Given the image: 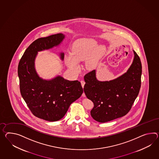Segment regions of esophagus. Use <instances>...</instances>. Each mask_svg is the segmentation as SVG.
<instances>
[{
  "instance_id": "1",
  "label": "esophagus",
  "mask_w": 159,
  "mask_h": 159,
  "mask_svg": "<svg viewBox=\"0 0 159 159\" xmlns=\"http://www.w3.org/2000/svg\"><path fill=\"white\" fill-rule=\"evenodd\" d=\"M80 82H81V85H82V87H84V84H85V81H84V80H81ZM83 97H85V94H84V93H83Z\"/></svg>"
}]
</instances>
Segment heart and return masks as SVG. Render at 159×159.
<instances>
[{"label": "heart", "mask_w": 159, "mask_h": 159, "mask_svg": "<svg viewBox=\"0 0 159 159\" xmlns=\"http://www.w3.org/2000/svg\"><path fill=\"white\" fill-rule=\"evenodd\" d=\"M105 51V47L97 45V42L94 39L79 40L73 43L71 54L65 55L64 61L70 69L76 71L79 69V62L86 60L87 68L93 70L97 66Z\"/></svg>", "instance_id": "1"}]
</instances>
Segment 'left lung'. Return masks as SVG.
I'll use <instances>...</instances> for the list:
<instances>
[{
	"label": "left lung",
	"instance_id": "obj_1",
	"mask_svg": "<svg viewBox=\"0 0 159 159\" xmlns=\"http://www.w3.org/2000/svg\"><path fill=\"white\" fill-rule=\"evenodd\" d=\"M126 73L110 81H101L93 70L84 76V92L93 103L91 116L105 123L127 114L132 108L141 87L142 65L138 54Z\"/></svg>",
	"mask_w": 159,
	"mask_h": 159
}]
</instances>
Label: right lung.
<instances>
[{"label": "right lung", "instance_id": "1", "mask_svg": "<svg viewBox=\"0 0 159 159\" xmlns=\"http://www.w3.org/2000/svg\"><path fill=\"white\" fill-rule=\"evenodd\" d=\"M64 37L58 33L36 39L24 52L18 67L20 91L24 101L34 116L50 122L62 118L70 104L83 93L78 80L70 81L60 76L47 80L36 72L34 61L38 52L57 46ZM60 56L63 60L64 53Z\"/></svg>", "mask_w": 159, "mask_h": 159}]
</instances>
